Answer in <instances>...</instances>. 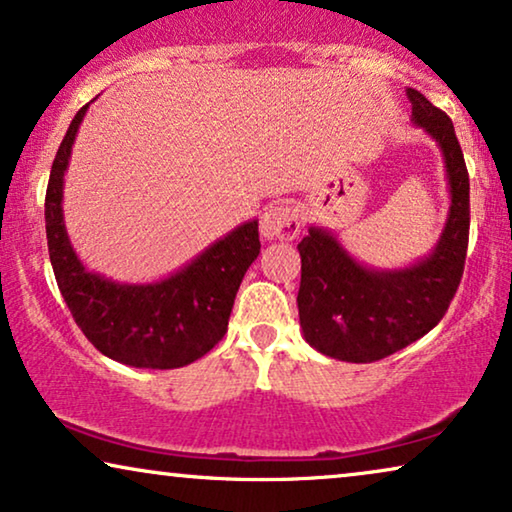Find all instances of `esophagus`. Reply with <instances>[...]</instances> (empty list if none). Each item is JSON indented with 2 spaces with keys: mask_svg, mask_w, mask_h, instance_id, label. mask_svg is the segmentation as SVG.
I'll list each match as a JSON object with an SVG mask.
<instances>
[{
  "mask_svg": "<svg viewBox=\"0 0 512 512\" xmlns=\"http://www.w3.org/2000/svg\"><path fill=\"white\" fill-rule=\"evenodd\" d=\"M261 235L265 240H296L300 235V209L289 202L268 207L261 214Z\"/></svg>",
  "mask_w": 512,
  "mask_h": 512,
  "instance_id": "34e87169",
  "label": "esophagus"
}]
</instances>
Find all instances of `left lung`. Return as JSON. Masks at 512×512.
Instances as JSON below:
<instances>
[{
  "instance_id": "8db88e82",
  "label": "left lung",
  "mask_w": 512,
  "mask_h": 512,
  "mask_svg": "<svg viewBox=\"0 0 512 512\" xmlns=\"http://www.w3.org/2000/svg\"><path fill=\"white\" fill-rule=\"evenodd\" d=\"M412 121L440 146L450 186V212L429 256L398 270L356 261L331 230L310 226L298 244V314L317 352L349 363L380 361L408 347L443 319L464 275L468 249V172L445 111L408 88Z\"/></svg>"
}]
</instances>
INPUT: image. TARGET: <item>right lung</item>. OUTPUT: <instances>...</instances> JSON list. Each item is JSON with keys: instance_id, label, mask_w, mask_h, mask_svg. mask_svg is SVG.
Here are the masks:
<instances>
[{"instance_id": "right-lung-1", "label": "right lung", "mask_w": 512, "mask_h": 512, "mask_svg": "<svg viewBox=\"0 0 512 512\" xmlns=\"http://www.w3.org/2000/svg\"><path fill=\"white\" fill-rule=\"evenodd\" d=\"M88 107L69 123L46 188V240L60 293L83 335L109 359L153 370L188 366L228 331L244 272L261 254L258 221L230 230L158 282L125 284L90 272L69 242L62 214L65 172Z\"/></svg>"}]
</instances>
